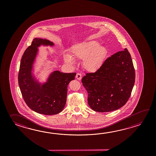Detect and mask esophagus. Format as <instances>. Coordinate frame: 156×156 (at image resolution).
<instances>
[{
	"instance_id": "obj_1",
	"label": "esophagus",
	"mask_w": 156,
	"mask_h": 156,
	"mask_svg": "<svg viewBox=\"0 0 156 156\" xmlns=\"http://www.w3.org/2000/svg\"><path fill=\"white\" fill-rule=\"evenodd\" d=\"M76 78L77 79L80 80L81 79V78H82V76H81V75L80 73H77L76 74Z\"/></svg>"
}]
</instances>
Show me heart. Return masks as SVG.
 <instances>
[{"label": "heart", "instance_id": "b5f03b06", "mask_svg": "<svg viewBox=\"0 0 156 156\" xmlns=\"http://www.w3.org/2000/svg\"><path fill=\"white\" fill-rule=\"evenodd\" d=\"M108 51L106 47L95 41L76 43L70 48V54L65 53L63 60L66 63L73 65L74 60H83L84 69L95 73L102 66L106 58Z\"/></svg>", "mask_w": 156, "mask_h": 156}]
</instances>
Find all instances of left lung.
<instances>
[{"mask_svg": "<svg viewBox=\"0 0 156 156\" xmlns=\"http://www.w3.org/2000/svg\"><path fill=\"white\" fill-rule=\"evenodd\" d=\"M135 70L126 48L107 58L94 73L82 79L90 107L98 112L119 109L129 99L135 83Z\"/></svg>", "mask_w": 156, "mask_h": 156, "instance_id": "1", "label": "left lung"}]
</instances>
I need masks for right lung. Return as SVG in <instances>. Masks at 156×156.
Masks as SVG:
<instances>
[{
    "label": "right lung",
    "mask_w": 156,
    "mask_h": 156,
    "mask_svg": "<svg viewBox=\"0 0 156 156\" xmlns=\"http://www.w3.org/2000/svg\"><path fill=\"white\" fill-rule=\"evenodd\" d=\"M53 42L36 38L22 57L18 83L23 99L30 109L44 115H55L62 111L66 102L67 85L76 73L51 72L46 81L40 82L34 72V64L41 46L52 47Z\"/></svg>",
    "instance_id": "right-lung-1"
}]
</instances>
